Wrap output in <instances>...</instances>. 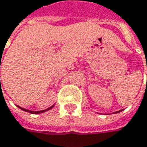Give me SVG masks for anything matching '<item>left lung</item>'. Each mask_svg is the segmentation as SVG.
I'll return each mask as SVG.
<instances>
[{"instance_id":"left-lung-1","label":"left lung","mask_w":147,"mask_h":147,"mask_svg":"<svg viewBox=\"0 0 147 147\" xmlns=\"http://www.w3.org/2000/svg\"><path fill=\"white\" fill-rule=\"evenodd\" d=\"M123 110H121V111H116V112H114V113H118V112H121V111H122Z\"/></svg>"}]
</instances>
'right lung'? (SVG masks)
<instances>
[{"instance_id": "1", "label": "right lung", "mask_w": 147, "mask_h": 147, "mask_svg": "<svg viewBox=\"0 0 147 147\" xmlns=\"http://www.w3.org/2000/svg\"><path fill=\"white\" fill-rule=\"evenodd\" d=\"M54 106H55V105L51 106V107L47 108V109H46V110H43V111H30V110H27V109H25V108L21 107H19V106H17V107L20 108V109H22V111H26V112H29V113H30V114H40V113H43V112H46V111H49V110H51V108H53Z\"/></svg>"}]
</instances>
